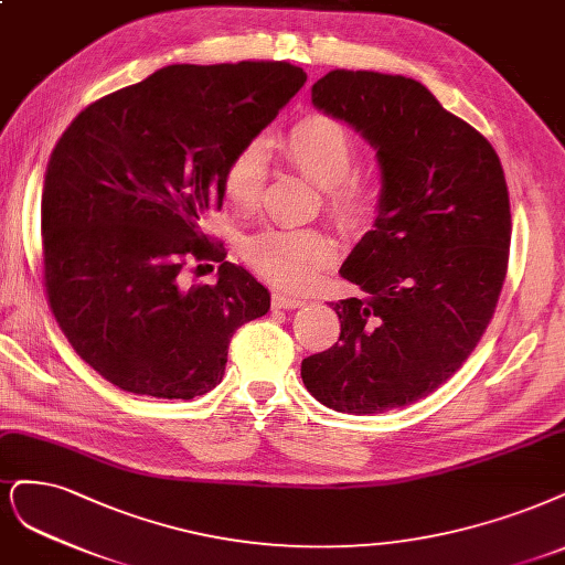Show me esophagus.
Here are the masks:
<instances>
[{
    "instance_id": "34e87169",
    "label": "esophagus",
    "mask_w": 565,
    "mask_h": 565,
    "mask_svg": "<svg viewBox=\"0 0 565 565\" xmlns=\"http://www.w3.org/2000/svg\"><path fill=\"white\" fill-rule=\"evenodd\" d=\"M270 303H274L276 308H299L306 301L299 299V297H289V295H285V291H274V297H270Z\"/></svg>"
}]
</instances>
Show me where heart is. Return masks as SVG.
<instances>
[{"label":"heart","mask_w":565,"mask_h":565,"mask_svg":"<svg viewBox=\"0 0 565 565\" xmlns=\"http://www.w3.org/2000/svg\"><path fill=\"white\" fill-rule=\"evenodd\" d=\"M285 161L324 189L327 205L343 222H360L374 207V189L355 170L360 142L353 128L332 114H308L276 140ZM268 180V151L262 140L243 142L222 178L226 203L238 215L259 207ZM243 259L266 280L285 289L313 285L334 259V243L320 228L270 226L243 245Z\"/></svg>","instance_id":"1"}]
</instances>
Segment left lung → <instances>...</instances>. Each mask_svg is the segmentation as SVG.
Masks as SVG:
<instances>
[{"mask_svg":"<svg viewBox=\"0 0 565 565\" xmlns=\"http://www.w3.org/2000/svg\"><path fill=\"white\" fill-rule=\"evenodd\" d=\"M313 105L379 149L383 189L339 270L364 295L332 301L339 341L301 379L334 412L381 414L435 393L481 341L508 276L510 191L491 142L416 79L332 70Z\"/></svg>","mask_w":565,"mask_h":565,"instance_id":"1","label":"left lung"}]
</instances>
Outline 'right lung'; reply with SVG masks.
<instances>
[{
    "label": "right lung",
    "mask_w": 565,
    "mask_h": 565,
    "mask_svg": "<svg viewBox=\"0 0 565 565\" xmlns=\"http://www.w3.org/2000/svg\"><path fill=\"white\" fill-rule=\"evenodd\" d=\"M306 84L278 61L168 65L76 114L42 191L39 266L51 313L97 374L132 395L193 399L268 289L203 233L236 149ZM217 260L215 286L188 282Z\"/></svg>",
    "instance_id": "1"
}]
</instances>
